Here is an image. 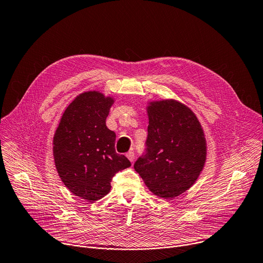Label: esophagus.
I'll return each mask as SVG.
<instances>
[{
  "label": "esophagus",
  "instance_id": "esophagus-1",
  "mask_svg": "<svg viewBox=\"0 0 263 263\" xmlns=\"http://www.w3.org/2000/svg\"><path fill=\"white\" fill-rule=\"evenodd\" d=\"M126 156H127V158L133 162L134 160H135V153L133 152V151H129V152H127L126 153Z\"/></svg>",
  "mask_w": 263,
  "mask_h": 263
}]
</instances>
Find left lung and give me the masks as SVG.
I'll list each match as a JSON object with an SVG mask.
<instances>
[{
  "instance_id": "8db88e82",
  "label": "left lung",
  "mask_w": 263,
  "mask_h": 263,
  "mask_svg": "<svg viewBox=\"0 0 263 263\" xmlns=\"http://www.w3.org/2000/svg\"><path fill=\"white\" fill-rule=\"evenodd\" d=\"M145 152L134 168L154 195L172 199L198 179L206 159L201 125L185 105L167 99L147 106Z\"/></svg>"
}]
</instances>
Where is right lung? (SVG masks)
<instances>
[{"label":"right lung","mask_w":263,"mask_h":263,"mask_svg":"<svg viewBox=\"0 0 263 263\" xmlns=\"http://www.w3.org/2000/svg\"><path fill=\"white\" fill-rule=\"evenodd\" d=\"M114 98L90 91L78 95L64 111L53 137V157L67 189L89 202L105 197L115 174L130 167L116 152V134L106 126Z\"/></svg>","instance_id":"add662e5"}]
</instances>
